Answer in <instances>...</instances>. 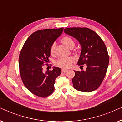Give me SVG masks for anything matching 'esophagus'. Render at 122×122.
<instances>
[{"instance_id":"obj_1","label":"esophagus","mask_w":122,"mask_h":122,"mask_svg":"<svg viewBox=\"0 0 122 122\" xmlns=\"http://www.w3.org/2000/svg\"><path fill=\"white\" fill-rule=\"evenodd\" d=\"M67 71H68V70L67 69H65V68H63V69H62V72H63V73L66 72Z\"/></svg>"}]
</instances>
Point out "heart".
I'll return each mask as SVG.
<instances>
[{"label": "heart", "instance_id": "heart-1", "mask_svg": "<svg viewBox=\"0 0 122 122\" xmlns=\"http://www.w3.org/2000/svg\"><path fill=\"white\" fill-rule=\"evenodd\" d=\"M61 41L65 46L68 48L73 47L75 45V41L70 36H64L61 39ZM56 44L54 43L51 45L50 47V54L54 55L55 53V50ZM73 61V59L72 57H66L61 58L59 60L56 61V66L62 68H68L71 66L72 63Z\"/></svg>", "mask_w": 122, "mask_h": 122}]
</instances>
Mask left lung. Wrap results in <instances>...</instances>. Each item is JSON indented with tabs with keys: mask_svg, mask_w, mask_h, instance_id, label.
Instances as JSON below:
<instances>
[{
	"mask_svg": "<svg viewBox=\"0 0 122 122\" xmlns=\"http://www.w3.org/2000/svg\"><path fill=\"white\" fill-rule=\"evenodd\" d=\"M64 32L76 39L81 46L78 65L87 66L86 71H74L75 75L72 80L73 87L79 91H93L101 85L108 66L105 44L96 32L86 27L66 28Z\"/></svg>",
	"mask_w": 122,
	"mask_h": 122,
	"instance_id": "8db88e82",
	"label": "left lung"
}]
</instances>
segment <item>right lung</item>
<instances>
[{"label":"right lung","instance_id":"1","mask_svg":"<svg viewBox=\"0 0 122 122\" xmlns=\"http://www.w3.org/2000/svg\"><path fill=\"white\" fill-rule=\"evenodd\" d=\"M63 28L44 29L32 33L25 41L19 58L20 75L25 86L34 95L46 97L54 91L56 78L60 68L44 72L42 67L48 62L50 47L62 33Z\"/></svg>","mask_w":122,"mask_h":122}]
</instances>
